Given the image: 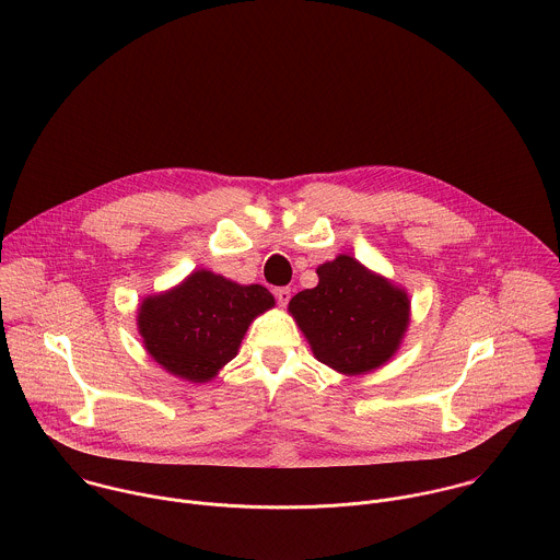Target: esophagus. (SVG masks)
I'll list each match as a JSON object with an SVG mask.
<instances>
[{"label":"esophagus","instance_id":"obj_1","mask_svg":"<svg viewBox=\"0 0 560 560\" xmlns=\"http://www.w3.org/2000/svg\"><path fill=\"white\" fill-rule=\"evenodd\" d=\"M275 296H277V303H279L281 307H285L288 301H290V296H292V290H290V288H277V290H275Z\"/></svg>","mask_w":560,"mask_h":560}]
</instances>
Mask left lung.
Wrapping results in <instances>:
<instances>
[{"label": "left lung", "mask_w": 560, "mask_h": 560, "mask_svg": "<svg viewBox=\"0 0 560 560\" xmlns=\"http://www.w3.org/2000/svg\"><path fill=\"white\" fill-rule=\"evenodd\" d=\"M316 275V288L288 305L314 358L342 376H364L387 364L411 323L407 290L351 255L320 264Z\"/></svg>", "instance_id": "obj_1"}]
</instances>
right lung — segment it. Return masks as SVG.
<instances>
[{
	"label": "right lung",
	"mask_w": 560,
	"mask_h": 560,
	"mask_svg": "<svg viewBox=\"0 0 560 560\" xmlns=\"http://www.w3.org/2000/svg\"><path fill=\"white\" fill-rule=\"evenodd\" d=\"M270 307L275 296L264 285L200 268L175 288L144 296L136 323L147 353L164 371L202 385L237 355L250 323Z\"/></svg>",
	"instance_id": "obj_1"
}]
</instances>
